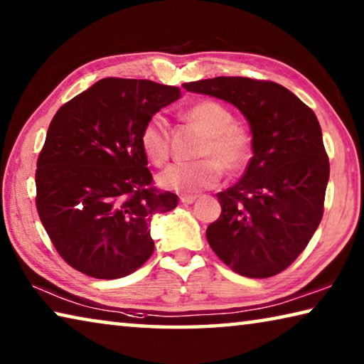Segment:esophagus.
Masks as SVG:
<instances>
[{
	"label": "esophagus",
	"mask_w": 364,
	"mask_h": 364,
	"mask_svg": "<svg viewBox=\"0 0 364 364\" xmlns=\"http://www.w3.org/2000/svg\"><path fill=\"white\" fill-rule=\"evenodd\" d=\"M197 199L196 196H189V194H183L180 196V202L181 204H193V202Z\"/></svg>",
	"instance_id": "1"
}]
</instances>
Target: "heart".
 <instances>
[{"mask_svg":"<svg viewBox=\"0 0 364 364\" xmlns=\"http://www.w3.org/2000/svg\"><path fill=\"white\" fill-rule=\"evenodd\" d=\"M184 117L207 133L196 162H176L159 173L157 183L164 189L176 193H197L217 186L223 167L230 173H239L252 162L255 143L252 133L234 123L230 109L218 101L204 100L191 106ZM170 128L164 115L154 114L146 120L139 133L144 156L154 165H162L170 157Z\"/></svg>","mask_w":364,"mask_h":364,"instance_id":"heart-1","label":"heart"}]
</instances>
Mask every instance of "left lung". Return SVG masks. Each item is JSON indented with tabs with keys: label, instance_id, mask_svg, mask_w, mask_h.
I'll return each instance as SVG.
<instances>
[{
	"label": "left lung",
	"instance_id": "left-lung-1",
	"mask_svg": "<svg viewBox=\"0 0 364 364\" xmlns=\"http://www.w3.org/2000/svg\"><path fill=\"white\" fill-rule=\"evenodd\" d=\"M183 88L231 102L249 122L254 157L241 180L217 194L221 213L205 234L234 273L271 278L305 250L323 218L329 157L316 115L268 80L215 77Z\"/></svg>",
	"mask_w": 364,
	"mask_h": 364
}]
</instances>
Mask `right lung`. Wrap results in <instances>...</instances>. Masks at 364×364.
I'll use <instances>...</instances> for the list:
<instances>
[{
	"label": "right lung",
	"instance_id": "right-lung-1",
	"mask_svg": "<svg viewBox=\"0 0 364 364\" xmlns=\"http://www.w3.org/2000/svg\"><path fill=\"white\" fill-rule=\"evenodd\" d=\"M180 96L176 86L109 77L53 117L36 160L35 204L54 249L80 273L123 278L152 255V215L175 208L178 197L152 184L139 133Z\"/></svg>",
	"mask_w": 364,
	"mask_h": 364
}]
</instances>
